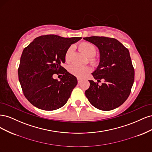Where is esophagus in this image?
<instances>
[{"instance_id":"obj_1","label":"esophagus","mask_w":152,"mask_h":152,"mask_svg":"<svg viewBox=\"0 0 152 152\" xmlns=\"http://www.w3.org/2000/svg\"><path fill=\"white\" fill-rule=\"evenodd\" d=\"M77 81H78V83H80L82 81V79H80V78H77Z\"/></svg>"}]
</instances>
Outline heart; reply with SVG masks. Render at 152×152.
<instances>
[{"instance_id": "b5f03b06", "label": "heart", "mask_w": 152, "mask_h": 152, "mask_svg": "<svg viewBox=\"0 0 152 152\" xmlns=\"http://www.w3.org/2000/svg\"><path fill=\"white\" fill-rule=\"evenodd\" d=\"M79 48L82 52H83L86 56L89 58V61L93 66H97L99 63L98 59L93 57L96 53V49L94 45L88 42H83L79 44ZM73 52V48L71 46L68 48L65 54V59L66 62L70 61L71 56ZM68 70L69 73L72 75L76 76L77 77L82 78L85 77L87 74L91 72V68L89 66H80L75 64L70 65L68 67Z\"/></svg>"}]
</instances>
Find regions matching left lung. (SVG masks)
<instances>
[{
    "mask_svg": "<svg viewBox=\"0 0 152 152\" xmlns=\"http://www.w3.org/2000/svg\"><path fill=\"white\" fill-rule=\"evenodd\" d=\"M84 40L98 47L100 61L92 73L98 82L89 80L85 94L90 103L99 110L108 111L120 107L129 96L134 80V69L129 50L115 39L93 36Z\"/></svg>",
    "mask_w": 152,
    "mask_h": 152,
    "instance_id": "1",
    "label": "left lung"
}]
</instances>
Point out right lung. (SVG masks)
Wrapping results in <instances>:
<instances>
[{"mask_svg":"<svg viewBox=\"0 0 152 152\" xmlns=\"http://www.w3.org/2000/svg\"><path fill=\"white\" fill-rule=\"evenodd\" d=\"M81 39L42 35L23 49L18 70V78L23 94L35 107L50 111L66 104L77 80L61 64L65 63L68 48ZM59 73L63 75L60 81L52 77Z\"/></svg>","mask_w":152,"mask_h":152,"instance_id":"add662e5","label":"right lung"}]
</instances>
